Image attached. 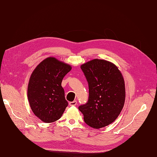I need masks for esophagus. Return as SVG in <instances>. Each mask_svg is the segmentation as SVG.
I'll return each mask as SVG.
<instances>
[{
  "mask_svg": "<svg viewBox=\"0 0 157 157\" xmlns=\"http://www.w3.org/2000/svg\"><path fill=\"white\" fill-rule=\"evenodd\" d=\"M77 104V101H71L69 102V105L70 106H75Z\"/></svg>",
  "mask_w": 157,
  "mask_h": 157,
  "instance_id": "esophagus-1",
  "label": "esophagus"
}]
</instances>
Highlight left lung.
Wrapping results in <instances>:
<instances>
[{
  "label": "left lung",
  "instance_id": "1",
  "mask_svg": "<svg viewBox=\"0 0 157 157\" xmlns=\"http://www.w3.org/2000/svg\"><path fill=\"white\" fill-rule=\"evenodd\" d=\"M88 83V101L78 109L86 124L100 128L119 115L125 101V85L121 71L109 61L95 59L80 66Z\"/></svg>",
  "mask_w": 157,
  "mask_h": 157
}]
</instances>
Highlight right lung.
I'll return each mask as SVG.
<instances>
[{"instance_id":"right-lung-1","label":"right lung","mask_w":157,"mask_h":157,"mask_svg":"<svg viewBox=\"0 0 157 157\" xmlns=\"http://www.w3.org/2000/svg\"><path fill=\"white\" fill-rule=\"evenodd\" d=\"M71 70L69 65L48 58L33 71L27 88V97L33 113L44 122L61 118L68 105L61 82Z\"/></svg>"}]
</instances>
